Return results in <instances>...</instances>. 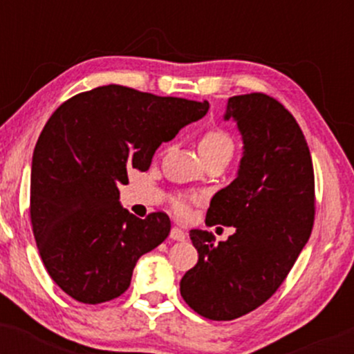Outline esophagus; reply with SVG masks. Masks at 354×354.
Wrapping results in <instances>:
<instances>
[{
	"mask_svg": "<svg viewBox=\"0 0 354 354\" xmlns=\"http://www.w3.org/2000/svg\"><path fill=\"white\" fill-rule=\"evenodd\" d=\"M169 238L174 239V241H185L186 233L180 228H173L171 233H169Z\"/></svg>",
	"mask_w": 354,
	"mask_h": 354,
	"instance_id": "obj_1",
	"label": "esophagus"
}]
</instances>
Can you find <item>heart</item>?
<instances>
[{
	"label": "heart",
	"instance_id": "1",
	"mask_svg": "<svg viewBox=\"0 0 354 354\" xmlns=\"http://www.w3.org/2000/svg\"><path fill=\"white\" fill-rule=\"evenodd\" d=\"M200 153L203 160H214V158H228L231 160L234 153V143L228 133L223 129H209L200 140ZM174 209L180 214L188 213V203L185 198H176L174 200Z\"/></svg>",
	"mask_w": 354,
	"mask_h": 354
}]
</instances>
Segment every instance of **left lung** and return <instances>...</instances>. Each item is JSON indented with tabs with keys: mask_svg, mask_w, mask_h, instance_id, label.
Segmentation results:
<instances>
[{
	"mask_svg": "<svg viewBox=\"0 0 354 354\" xmlns=\"http://www.w3.org/2000/svg\"><path fill=\"white\" fill-rule=\"evenodd\" d=\"M243 140L236 178L209 203L206 225L233 226L226 241L191 230L198 263L181 278L183 299L198 315L230 321L261 306L281 286L308 243L315 219L310 148L296 120L263 93L228 100Z\"/></svg>",
	"mask_w": 354,
	"mask_h": 354,
	"instance_id": "left-lung-1",
	"label": "left lung"
}]
</instances>
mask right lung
Wrapping results in <instances>:
<instances>
[{
  "mask_svg": "<svg viewBox=\"0 0 354 354\" xmlns=\"http://www.w3.org/2000/svg\"><path fill=\"white\" fill-rule=\"evenodd\" d=\"M208 101L108 84L53 113L33 153L30 214L48 273L73 299L98 304L128 290L138 259L168 238V214L136 218L120 203L128 171L208 113Z\"/></svg>",
  "mask_w": 354,
  "mask_h": 354,
  "instance_id": "right-lung-1",
  "label": "right lung"
}]
</instances>
